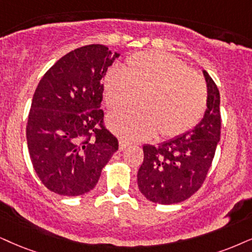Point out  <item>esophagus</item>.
Returning <instances> with one entry per match:
<instances>
[{
  "mask_svg": "<svg viewBox=\"0 0 252 252\" xmlns=\"http://www.w3.org/2000/svg\"><path fill=\"white\" fill-rule=\"evenodd\" d=\"M119 144H120V150H121V151H123L124 149H126V146H129V142H126V139L121 138Z\"/></svg>",
  "mask_w": 252,
  "mask_h": 252,
  "instance_id": "1",
  "label": "esophagus"
}]
</instances>
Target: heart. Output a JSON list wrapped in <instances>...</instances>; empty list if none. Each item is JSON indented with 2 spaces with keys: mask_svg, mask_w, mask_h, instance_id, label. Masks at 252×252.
<instances>
[{
  "mask_svg": "<svg viewBox=\"0 0 252 252\" xmlns=\"http://www.w3.org/2000/svg\"><path fill=\"white\" fill-rule=\"evenodd\" d=\"M103 95L113 113L137 102L142 109L111 117V129L128 139L155 135H184L195 126L207 107L203 78L170 53L146 51L130 57L123 69L113 68L103 79Z\"/></svg>",
  "mask_w": 252,
  "mask_h": 252,
  "instance_id": "obj_1",
  "label": "heart"
}]
</instances>
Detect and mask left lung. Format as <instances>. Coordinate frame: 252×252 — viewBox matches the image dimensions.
I'll list each match as a JSON object with an SVG mask.
<instances>
[{"instance_id": "left-lung-1", "label": "left lung", "mask_w": 252, "mask_h": 252, "mask_svg": "<svg viewBox=\"0 0 252 252\" xmlns=\"http://www.w3.org/2000/svg\"><path fill=\"white\" fill-rule=\"evenodd\" d=\"M207 109L194 129L158 145L143 146L144 160L137 173L141 193L150 201L171 205L185 201L201 187L212 166L221 133L220 92L203 71Z\"/></svg>"}]
</instances>
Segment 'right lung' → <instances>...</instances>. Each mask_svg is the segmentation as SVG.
<instances>
[{"instance_id": "obj_1", "label": "right lung", "mask_w": 252, "mask_h": 252, "mask_svg": "<svg viewBox=\"0 0 252 252\" xmlns=\"http://www.w3.org/2000/svg\"><path fill=\"white\" fill-rule=\"evenodd\" d=\"M101 44L81 46L44 74L27 124L31 161L46 189L76 196L96 186L119 141L103 126L102 78L119 58Z\"/></svg>"}]
</instances>
